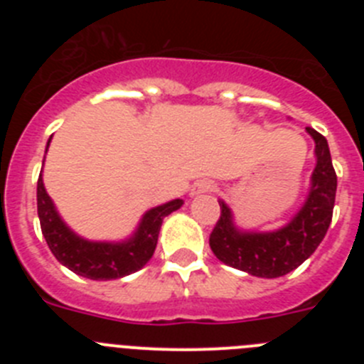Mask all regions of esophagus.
Wrapping results in <instances>:
<instances>
[{
	"instance_id": "1",
	"label": "esophagus",
	"mask_w": 364,
	"mask_h": 364,
	"mask_svg": "<svg viewBox=\"0 0 364 364\" xmlns=\"http://www.w3.org/2000/svg\"><path fill=\"white\" fill-rule=\"evenodd\" d=\"M213 189H215L213 182H210V180H198L197 184L191 188V193H189V195H191V197H198V195L210 193L213 191Z\"/></svg>"
}]
</instances>
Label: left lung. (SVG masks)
<instances>
[{"label": "left lung", "instance_id": "left-lung-1", "mask_svg": "<svg viewBox=\"0 0 364 364\" xmlns=\"http://www.w3.org/2000/svg\"><path fill=\"white\" fill-rule=\"evenodd\" d=\"M315 169L306 200L288 224L273 231H247L235 224L233 211L224 200L220 218L210 235V246L220 262L262 279L282 277L301 266L317 250L332 222L337 176L326 138L311 127Z\"/></svg>", "mask_w": 364, "mask_h": 364}]
</instances>
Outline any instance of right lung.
<instances>
[{"label": "right lung", "mask_w": 364, "mask_h": 364, "mask_svg": "<svg viewBox=\"0 0 364 364\" xmlns=\"http://www.w3.org/2000/svg\"><path fill=\"white\" fill-rule=\"evenodd\" d=\"M50 140L47 142L49 149ZM45 162V159H43ZM182 198H175L162 205L151 208L138 222L131 237L118 242L89 240L74 233L65 224L49 193L43 186V176L38 178V217L41 233L49 244L50 252L65 268L91 281H111L138 272L149 262L159 242V233L164 217L180 210Z\"/></svg>", "instance_id": "obj_1"}]
</instances>
